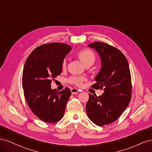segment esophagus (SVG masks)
Returning <instances> with one entry per match:
<instances>
[{
  "mask_svg": "<svg viewBox=\"0 0 152 152\" xmlns=\"http://www.w3.org/2000/svg\"><path fill=\"white\" fill-rule=\"evenodd\" d=\"M79 90L77 89V88H72V89H71L72 94H75L78 93H79Z\"/></svg>",
  "mask_w": 152,
  "mask_h": 152,
  "instance_id": "1",
  "label": "esophagus"
}]
</instances>
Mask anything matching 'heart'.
Returning a JSON list of instances; mask_svg holds the SVG:
<instances>
[{
	"mask_svg": "<svg viewBox=\"0 0 152 152\" xmlns=\"http://www.w3.org/2000/svg\"><path fill=\"white\" fill-rule=\"evenodd\" d=\"M76 56L79 58L80 60L83 63V64L86 67H89L92 66L96 61V56L92 50L87 49H83L79 50L76 53ZM66 60L64 59L62 62L63 69H65L66 68ZM84 77L79 76H72L68 80V82L71 84L80 87L82 86V82H84Z\"/></svg>",
	"mask_w": 152,
	"mask_h": 152,
	"instance_id": "obj_1",
	"label": "heart"
}]
</instances>
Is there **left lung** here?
Instances as JSON below:
<instances>
[{"instance_id": "obj_1", "label": "left lung", "mask_w": 152, "mask_h": 152, "mask_svg": "<svg viewBox=\"0 0 152 152\" xmlns=\"http://www.w3.org/2000/svg\"><path fill=\"white\" fill-rule=\"evenodd\" d=\"M94 48L102 60V68L91 87L103 89L102 96L89 94L86 104L89 118L96 125L103 126L120 117L131 98V76L126 58L120 50L104 42L89 45Z\"/></svg>"}]
</instances>
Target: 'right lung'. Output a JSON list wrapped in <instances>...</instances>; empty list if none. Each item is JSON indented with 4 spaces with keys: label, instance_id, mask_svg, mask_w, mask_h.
<instances>
[{
    "label": "right lung",
    "instance_id": "right-lung-1",
    "mask_svg": "<svg viewBox=\"0 0 152 152\" xmlns=\"http://www.w3.org/2000/svg\"><path fill=\"white\" fill-rule=\"evenodd\" d=\"M71 50L70 45L64 43L43 44L25 62L22 77L25 97L31 112L44 122H56L65 113L70 89L66 87L58 92L50 88V84L61 74L62 62Z\"/></svg>",
    "mask_w": 152,
    "mask_h": 152
}]
</instances>
